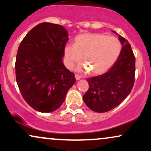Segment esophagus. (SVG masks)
Segmentation results:
<instances>
[{"label":"esophagus","mask_w":151,"mask_h":151,"mask_svg":"<svg viewBox=\"0 0 151 151\" xmlns=\"http://www.w3.org/2000/svg\"><path fill=\"white\" fill-rule=\"evenodd\" d=\"M75 78L77 80H79V79H80L81 78V76L79 75V74H75Z\"/></svg>","instance_id":"34e87169"}]
</instances>
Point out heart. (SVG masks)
Here are the masks:
<instances>
[{
    "label": "heart",
    "instance_id": "b5f03b06",
    "mask_svg": "<svg viewBox=\"0 0 151 151\" xmlns=\"http://www.w3.org/2000/svg\"><path fill=\"white\" fill-rule=\"evenodd\" d=\"M121 44L115 37L101 33H84L77 35L74 45L65 47V55L69 67L79 62L83 56L84 68L92 74L105 72L116 61Z\"/></svg>",
    "mask_w": 151,
    "mask_h": 151
}]
</instances>
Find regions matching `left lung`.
I'll use <instances>...</instances> for the list:
<instances>
[{
    "label": "left lung",
    "instance_id": "1",
    "mask_svg": "<svg viewBox=\"0 0 151 151\" xmlns=\"http://www.w3.org/2000/svg\"><path fill=\"white\" fill-rule=\"evenodd\" d=\"M122 45L114 65L106 73L86 79L89 89L83 100L91 110L103 113L116 107L129 96L135 81L136 58L127 40L119 35Z\"/></svg>",
    "mask_w": 151,
    "mask_h": 151
}]
</instances>
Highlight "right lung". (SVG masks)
<instances>
[{"label": "right lung", "instance_id": "add662e5", "mask_svg": "<svg viewBox=\"0 0 151 151\" xmlns=\"http://www.w3.org/2000/svg\"><path fill=\"white\" fill-rule=\"evenodd\" d=\"M68 33L63 26L38 24L23 38L15 60V77L21 95L35 110L52 112L60 107L75 83L62 62Z\"/></svg>", "mask_w": 151, "mask_h": 151}]
</instances>
